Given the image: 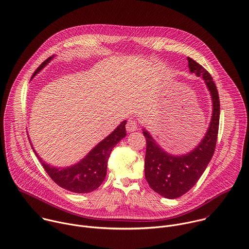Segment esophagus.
<instances>
[{
	"label": "esophagus",
	"instance_id": "34e87169",
	"mask_svg": "<svg viewBox=\"0 0 249 249\" xmlns=\"http://www.w3.org/2000/svg\"><path fill=\"white\" fill-rule=\"evenodd\" d=\"M126 129L127 131L130 133V132H134L136 130H138V125L135 121H129L126 125Z\"/></svg>",
	"mask_w": 249,
	"mask_h": 249
}]
</instances>
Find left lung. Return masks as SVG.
Wrapping results in <instances>:
<instances>
[{"instance_id": "8db88e82", "label": "left lung", "mask_w": 249, "mask_h": 249, "mask_svg": "<svg viewBox=\"0 0 249 249\" xmlns=\"http://www.w3.org/2000/svg\"><path fill=\"white\" fill-rule=\"evenodd\" d=\"M188 61L190 72L204 80L212 101L211 120L202 140L191 151L175 155L160 146L150 133L142 128L146 140L145 179L155 193L169 199L182 196L199 180L214 154L219 129L220 101L214 81L196 60L188 57Z\"/></svg>"}]
</instances>
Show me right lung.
Masks as SVG:
<instances>
[{"instance_id": "1", "label": "right lung", "mask_w": 249, "mask_h": 249, "mask_svg": "<svg viewBox=\"0 0 249 249\" xmlns=\"http://www.w3.org/2000/svg\"><path fill=\"white\" fill-rule=\"evenodd\" d=\"M53 57L54 55L46 59L36 69L33 77L36 76ZM126 123L127 120L122 121L113 132L93 147L84 158L67 167H55L46 163L38 155L31 142L30 144L39 161L42 163L45 171L55 184L72 193L87 194L97 190L105 181L107 160L112 148L127 135L125 128Z\"/></svg>"}]
</instances>
